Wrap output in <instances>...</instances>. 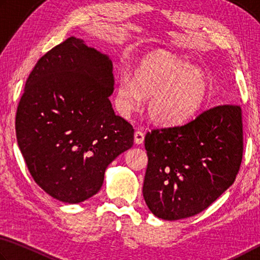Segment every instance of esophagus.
<instances>
[{
    "label": "esophagus",
    "instance_id": "34e87169",
    "mask_svg": "<svg viewBox=\"0 0 260 260\" xmlns=\"http://www.w3.org/2000/svg\"><path fill=\"white\" fill-rule=\"evenodd\" d=\"M144 138H145V135L143 131H139L137 130L135 133V143L137 145H142L144 143Z\"/></svg>",
    "mask_w": 260,
    "mask_h": 260
}]
</instances>
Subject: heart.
Returning <instances> with one entry per match:
<instances>
[{
  "label": "heart",
  "mask_w": 260,
  "mask_h": 260,
  "mask_svg": "<svg viewBox=\"0 0 260 260\" xmlns=\"http://www.w3.org/2000/svg\"><path fill=\"white\" fill-rule=\"evenodd\" d=\"M208 93L204 72L157 50L139 61L134 77L126 73L121 75L115 107L126 117L142 105L144 97H148L146 111L151 120L161 125H176L193 117L206 103Z\"/></svg>",
  "instance_id": "obj_1"
}]
</instances>
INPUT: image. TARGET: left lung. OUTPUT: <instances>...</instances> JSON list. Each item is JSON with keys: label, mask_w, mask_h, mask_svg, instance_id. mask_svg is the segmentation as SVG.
<instances>
[{"label": "left lung", "mask_w": 260, "mask_h": 260, "mask_svg": "<svg viewBox=\"0 0 260 260\" xmlns=\"http://www.w3.org/2000/svg\"><path fill=\"white\" fill-rule=\"evenodd\" d=\"M145 148L143 195L153 215L165 220L198 215L232 186L240 170L241 107L220 105L184 125L152 130Z\"/></svg>", "instance_id": "left-lung-1"}]
</instances>
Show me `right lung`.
<instances>
[{"label": "right lung", "mask_w": 260, "mask_h": 260, "mask_svg": "<svg viewBox=\"0 0 260 260\" xmlns=\"http://www.w3.org/2000/svg\"><path fill=\"white\" fill-rule=\"evenodd\" d=\"M113 63L71 36L40 59L17 108L18 146L45 193L80 203L99 192L107 167L133 147L134 127L109 100Z\"/></svg>", "instance_id": "1"}]
</instances>
